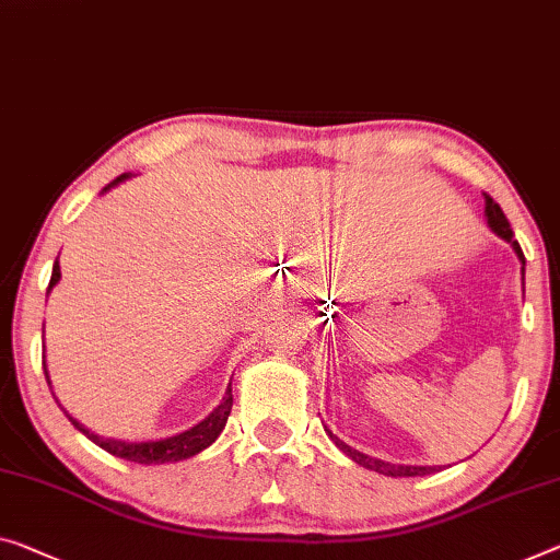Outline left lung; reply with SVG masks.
I'll return each instance as SVG.
<instances>
[{
  "label": "left lung",
  "instance_id": "left-lung-1",
  "mask_svg": "<svg viewBox=\"0 0 560 560\" xmlns=\"http://www.w3.org/2000/svg\"><path fill=\"white\" fill-rule=\"evenodd\" d=\"M483 197H486V218H488V228L493 230L498 237H503L505 243H511V245H513V250H515V255H518V260H521L523 265H526V257H523L521 245L515 243V240H513L511 222H509V218H505V214H503L501 205H498V202L493 200V197L486 195V192H483ZM328 435H330V441H332L335 445H338V448H340L342 453L350 455V458L358 463V466H363V468H368V470H375V472H383V476H393V478H412V476H430V472H435V470H438L435 466H395V463H385V460L370 458V455L360 453V451L350 448V445L342 443L338 435H332V433H330V430H328Z\"/></svg>",
  "mask_w": 560,
  "mask_h": 560
}]
</instances>
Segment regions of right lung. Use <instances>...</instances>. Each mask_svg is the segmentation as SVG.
<instances>
[{"mask_svg": "<svg viewBox=\"0 0 560 560\" xmlns=\"http://www.w3.org/2000/svg\"><path fill=\"white\" fill-rule=\"evenodd\" d=\"M130 175H119L117 179H112V183L105 187L102 192H107L109 187H115L117 183H122ZM59 278H62V272H59V257L55 260V268H51V280H49V288L47 292L57 285ZM45 377L49 383V373L45 370ZM232 410V388L228 385L225 390V398L218 408H214L208 418L202 420V423H197L195 428L185 430V433H177L172 438H162V441H144V443H125V441H115V438H102V435H94L90 433L88 428L82 423H77L74 418L72 425L77 430H82L84 435L90 438L92 443H97L100 448H105L107 453L117 455V458H125V460H132V463H144V466H160V463H177V460H185V458H192L200 451L208 448L214 441H218V435L222 433V428L228 423V416Z\"/></svg>", "mask_w": 560, "mask_h": 560, "instance_id": "right-lung-1", "label": "right lung"}]
</instances>
